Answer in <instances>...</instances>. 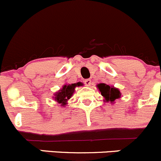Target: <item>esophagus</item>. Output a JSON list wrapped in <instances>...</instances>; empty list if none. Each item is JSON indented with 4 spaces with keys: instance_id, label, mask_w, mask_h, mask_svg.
I'll return each mask as SVG.
<instances>
[{
    "instance_id": "obj_1",
    "label": "esophagus",
    "mask_w": 161,
    "mask_h": 161,
    "mask_svg": "<svg viewBox=\"0 0 161 161\" xmlns=\"http://www.w3.org/2000/svg\"><path fill=\"white\" fill-rule=\"evenodd\" d=\"M85 84H86V86H90V85H91V80H90V79H86L85 80Z\"/></svg>"
}]
</instances>
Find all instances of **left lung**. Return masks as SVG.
Returning a JSON list of instances; mask_svg holds the SVG:
<instances>
[{
  "label": "left lung",
  "instance_id": "8db88e82",
  "mask_svg": "<svg viewBox=\"0 0 161 161\" xmlns=\"http://www.w3.org/2000/svg\"><path fill=\"white\" fill-rule=\"evenodd\" d=\"M97 87L99 88L101 95L104 97V98H105L107 101L114 102L115 100L119 99L120 97L121 93H120L119 90L118 89L115 88V87L110 86L104 83L98 84Z\"/></svg>",
  "mask_w": 161,
  "mask_h": 161
}]
</instances>
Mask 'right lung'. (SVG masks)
Returning a JSON list of instances; mask_svg holds the SVG:
<instances>
[{
	"label": "right lung",
	"instance_id": "obj_1",
	"mask_svg": "<svg viewBox=\"0 0 161 161\" xmlns=\"http://www.w3.org/2000/svg\"><path fill=\"white\" fill-rule=\"evenodd\" d=\"M81 82H77V83L69 84V85H64L63 88L57 92V94H55V101L61 104L62 106L65 105L67 104V101L71 97L73 93L75 91V88L76 86H82Z\"/></svg>",
	"mask_w": 161,
	"mask_h": 161
}]
</instances>
